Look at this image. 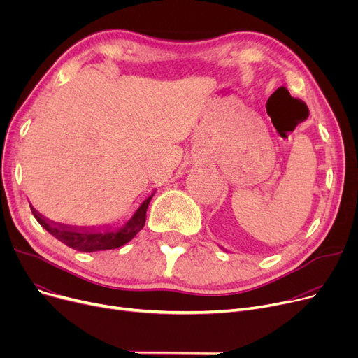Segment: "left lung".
<instances>
[{"instance_id":"left-lung-1","label":"left lung","mask_w":358,"mask_h":358,"mask_svg":"<svg viewBox=\"0 0 358 358\" xmlns=\"http://www.w3.org/2000/svg\"><path fill=\"white\" fill-rule=\"evenodd\" d=\"M222 250H224V248H222Z\"/></svg>"}]
</instances>
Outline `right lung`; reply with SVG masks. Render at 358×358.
I'll return each mask as SVG.
<instances>
[{"label":"right lung","mask_w":358,"mask_h":358,"mask_svg":"<svg viewBox=\"0 0 358 358\" xmlns=\"http://www.w3.org/2000/svg\"><path fill=\"white\" fill-rule=\"evenodd\" d=\"M155 192L149 194L135 213L130 216L122 224H100V227H72V224H65L59 222H53L43 215L37 212L30 204V209L36 220L56 239H59L65 245L72 250L81 252H94V251H106L119 248L130 239H134L136 234L143 228L146 220L148 206L152 200Z\"/></svg>","instance_id":"add662e5"}]
</instances>
